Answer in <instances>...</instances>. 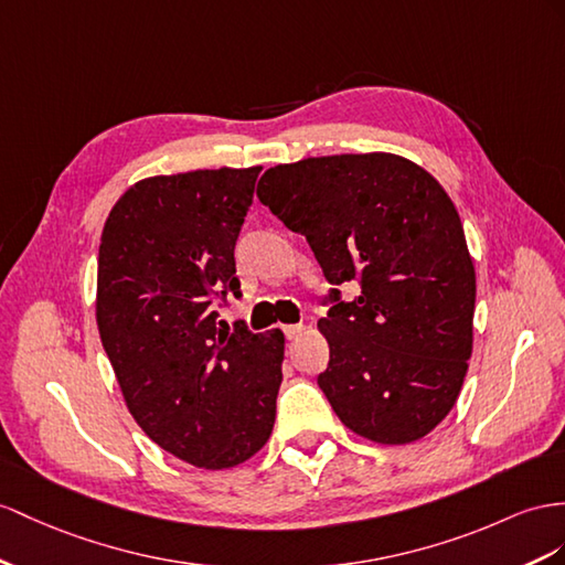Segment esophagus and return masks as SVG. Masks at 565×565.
Returning a JSON list of instances; mask_svg holds the SVG:
<instances>
[{
  "label": "esophagus",
  "instance_id": "obj_1",
  "mask_svg": "<svg viewBox=\"0 0 565 565\" xmlns=\"http://www.w3.org/2000/svg\"><path fill=\"white\" fill-rule=\"evenodd\" d=\"M284 334H286V339H298L302 334V324H286Z\"/></svg>",
  "mask_w": 565,
  "mask_h": 565
}]
</instances>
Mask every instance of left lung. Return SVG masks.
<instances>
[{"mask_svg":"<svg viewBox=\"0 0 565 565\" xmlns=\"http://www.w3.org/2000/svg\"><path fill=\"white\" fill-rule=\"evenodd\" d=\"M257 198L308 238L329 284H360L317 322L329 343L317 384L339 420L374 444L423 439L456 406L472 355L475 265L454 200L392 152L277 164Z\"/></svg>","mask_w":565,"mask_h":565,"instance_id":"1","label":"left lung"}]
</instances>
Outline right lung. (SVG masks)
I'll use <instances>...</instances> for the list:
<instances>
[{
    "label": "right lung",
    "mask_w": 565,
    "mask_h": 565,
    "mask_svg": "<svg viewBox=\"0 0 565 565\" xmlns=\"http://www.w3.org/2000/svg\"><path fill=\"white\" fill-rule=\"evenodd\" d=\"M263 167L198 169L134 183L97 255L95 317L128 413L171 456L205 470L269 439L284 331L216 327L212 296H238L234 245Z\"/></svg>",
    "instance_id": "1"
}]
</instances>
